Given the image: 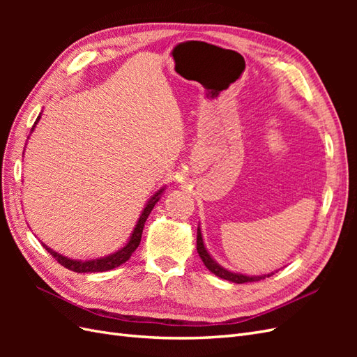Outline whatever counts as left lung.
I'll return each instance as SVG.
<instances>
[{
    "instance_id": "obj_1",
    "label": "left lung",
    "mask_w": 357,
    "mask_h": 357,
    "mask_svg": "<svg viewBox=\"0 0 357 357\" xmlns=\"http://www.w3.org/2000/svg\"><path fill=\"white\" fill-rule=\"evenodd\" d=\"M197 250L199 253V257L202 259L204 265L207 266L208 271H211L214 275H218L223 280H228V282L232 283H250V282H259V280H264L265 277H271L274 273L269 274H264V275H244L240 273H232L229 269L223 268L222 265H219L214 259L210 256V253L207 252V248L204 245V240H202V234H201V228L198 226V232H197Z\"/></svg>"
}]
</instances>
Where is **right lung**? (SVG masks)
I'll return each instance as SVG.
<instances>
[{"instance_id":"obj_1","label":"right lung","mask_w":357,"mask_h":357,"mask_svg":"<svg viewBox=\"0 0 357 357\" xmlns=\"http://www.w3.org/2000/svg\"><path fill=\"white\" fill-rule=\"evenodd\" d=\"M40 117H41V113L37 117L34 126L31 128V132L34 131V128H36L37 122L40 121ZM164 190H165V188L159 189L155 193V195L147 201L144 210L142 211V214H139V219H138V222L135 225V228H134L131 236H129V241L121 248V250H117V252H114V253H112L109 256L98 257V259H91V261H79V259H70L67 256L59 255L58 252L52 250V248L47 247L45 243H41V244L53 257H55V261H58L62 266H66L67 269H70V271H74V273H104V271H110V269L117 268V266H121L122 264H125L128 259L131 257V255L135 252V248L138 247L139 241H142L143 228H144V223H146V220L149 218V214L152 213L155 204L160 199Z\"/></svg>"}]
</instances>
